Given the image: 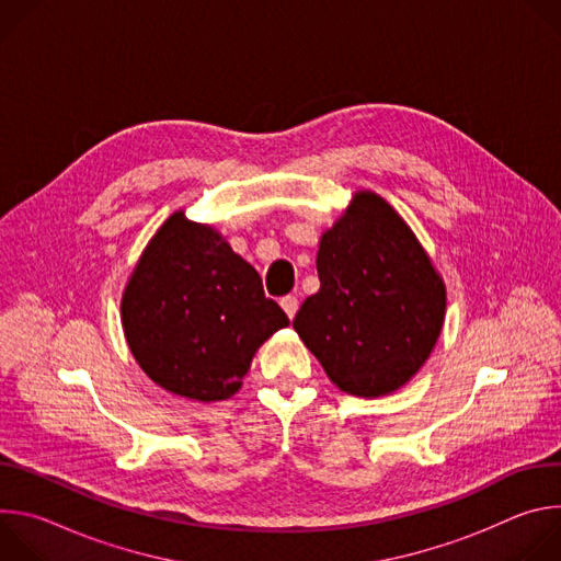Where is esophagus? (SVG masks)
Listing matches in <instances>:
<instances>
[{"label":"esophagus","mask_w":561,"mask_h":561,"mask_svg":"<svg viewBox=\"0 0 561 561\" xmlns=\"http://www.w3.org/2000/svg\"><path fill=\"white\" fill-rule=\"evenodd\" d=\"M282 308H284V312L293 319L295 317V312H297V308H299V299L295 297V295H286V297H282Z\"/></svg>","instance_id":"34e87169"}]
</instances>
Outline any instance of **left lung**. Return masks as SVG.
Returning <instances> with one entry per match:
<instances>
[{
	"instance_id": "obj_1",
	"label": "left lung",
	"mask_w": 561,
	"mask_h": 561,
	"mask_svg": "<svg viewBox=\"0 0 561 561\" xmlns=\"http://www.w3.org/2000/svg\"><path fill=\"white\" fill-rule=\"evenodd\" d=\"M319 290L293 327L342 390L379 397L404 386L428 359L446 288L413 230L375 193H357L324 232Z\"/></svg>"
}]
</instances>
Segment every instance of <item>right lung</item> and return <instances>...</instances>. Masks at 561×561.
Here are the masks:
<instances>
[{
    "instance_id": "right-lung-1",
    "label": "right lung",
    "mask_w": 561,
    "mask_h": 561,
    "mask_svg": "<svg viewBox=\"0 0 561 561\" xmlns=\"http://www.w3.org/2000/svg\"><path fill=\"white\" fill-rule=\"evenodd\" d=\"M122 324L130 353L154 383L217 402L239 390L255 351L288 327V317L219 232L175 213L133 271Z\"/></svg>"
}]
</instances>
